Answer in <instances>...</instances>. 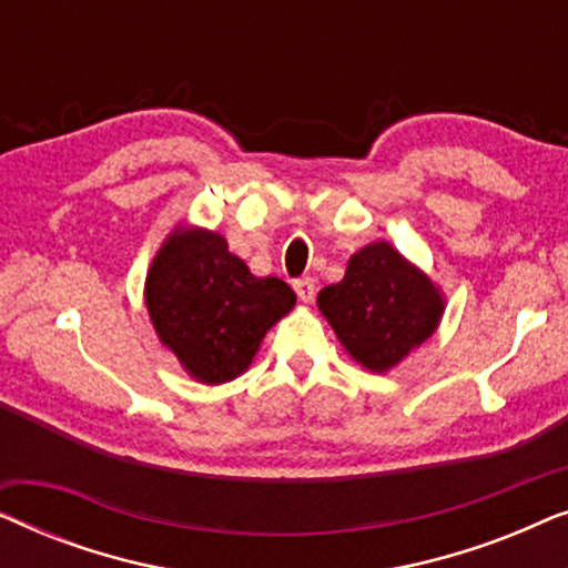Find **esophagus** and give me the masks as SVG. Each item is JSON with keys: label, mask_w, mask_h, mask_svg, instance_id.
Returning <instances> with one entry per match:
<instances>
[{"label": "esophagus", "mask_w": 568, "mask_h": 568, "mask_svg": "<svg viewBox=\"0 0 568 568\" xmlns=\"http://www.w3.org/2000/svg\"><path fill=\"white\" fill-rule=\"evenodd\" d=\"M315 290H317L315 278H310V276L307 278H297V282H294V292H297V297L302 302H307V305L315 300Z\"/></svg>", "instance_id": "34e87169"}]
</instances>
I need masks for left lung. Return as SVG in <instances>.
I'll list each match as a JSON object with an SVG mask.
<instances>
[{"instance_id": "1", "label": "left lung", "mask_w": 568, "mask_h": 568, "mask_svg": "<svg viewBox=\"0 0 568 568\" xmlns=\"http://www.w3.org/2000/svg\"><path fill=\"white\" fill-rule=\"evenodd\" d=\"M317 307L346 352L379 375L437 331L445 300L424 271L379 240L352 255L344 278L317 294Z\"/></svg>"}]
</instances>
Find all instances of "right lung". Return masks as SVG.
I'll use <instances>...</instances> for the list:
<instances>
[{"mask_svg": "<svg viewBox=\"0 0 568 568\" xmlns=\"http://www.w3.org/2000/svg\"><path fill=\"white\" fill-rule=\"evenodd\" d=\"M144 300L162 344L206 385L243 375L266 331L297 302L290 284L253 276L220 232L199 227H178L162 243Z\"/></svg>", "mask_w": 568, "mask_h": 568, "instance_id": "obj_1", "label": "right lung"}]
</instances>
